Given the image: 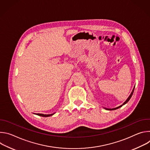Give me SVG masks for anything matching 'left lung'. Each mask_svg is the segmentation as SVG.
<instances>
[{"instance_id": "1", "label": "left lung", "mask_w": 150, "mask_h": 150, "mask_svg": "<svg viewBox=\"0 0 150 150\" xmlns=\"http://www.w3.org/2000/svg\"><path fill=\"white\" fill-rule=\"evenodd\" d=\"M134 89H135V87H134V88H133V90H132V93H131V94H130V96H129V97H128L127 98V100L123 103V104H122L121 105H120V106H119V107H117V108H113V109H108V108H104L105 110H116V109H119V108H121V107L123 105H125L126 103H127L128 101H129V100L131 99V97H132V94H133V93H134Z\"/></svg>"}]
</instances>
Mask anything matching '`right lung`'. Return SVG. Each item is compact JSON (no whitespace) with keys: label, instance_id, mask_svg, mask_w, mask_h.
Wrapping results in <instances>:
<instances>
[{"label":"right lung","instance_id":"add662e5","mask_svg":"<svg viewBox=\"0 0 150 150\" xmlns=\"http://www.w3.org/2000/svg\"><path fill=\"white\" fill-rule=\"evenodd\" d=\"M54 113H52V114H50V115H44V114H40V113H37L36 115L40 116H42V117H49V116H51L52 115H53Z\"/></svg>","mask_w":150,"mask_h":150}]
</instances>
